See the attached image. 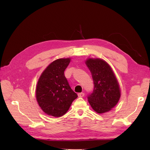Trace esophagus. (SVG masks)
<instances>
[{"label":"esophagus","mask_w":150,"mask_h":150,"mask_svg":"<svg viewBox=\"0 0 150 150\" xmlns=\"http://www.w3.org/2000/svg\"><path fill=\"white\" fill-rule=\"evenodd\" d=\"M84 96V93H78V96L79 97H83Z\"/></svg>","instance_id":"34e87169"}]
</instances>
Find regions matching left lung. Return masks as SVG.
<instances>
[{
	"label": "left lung",
	"instance_id": "8db88e82",
	"mask_svg": "<svg viewBox=\"0 0 150 150\" xmlns=\"http://www.w3.org/2000/svg\"><path fill=\"white\" fill-rule=\"evenodd\" d=\"M91 72L94 89L88 96L93 110L101 114L110 111L120 98V90L114 72L106 62L101 59H88L86 61Z\"/></svg>",
	"mask_w": 150,
	"mask_h": 150
}]
</instances>
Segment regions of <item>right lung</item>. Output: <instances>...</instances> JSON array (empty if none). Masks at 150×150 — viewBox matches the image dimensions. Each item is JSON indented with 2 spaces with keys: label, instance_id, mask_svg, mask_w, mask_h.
Returning a JSON list of instances; mask_svg holds the SVG:
<instances>
[{
  "label": "right lung",
  "instance_id": "add662e5",
  "mask_svg": "<svg viewBox=\"0 0 150 150\" xmlns=\"http://www.w3.org/2000/svg\"><path fill=\"white\" fill-rule=\"evenodd\" d=\"M71 59H59L50 64L40 76L36 87V99L42 111L54 117L64 115L78 95L64 76Z\"/></svg>",
  "mask_w": 150,
  "mask_h": 150
}]
</instances>
